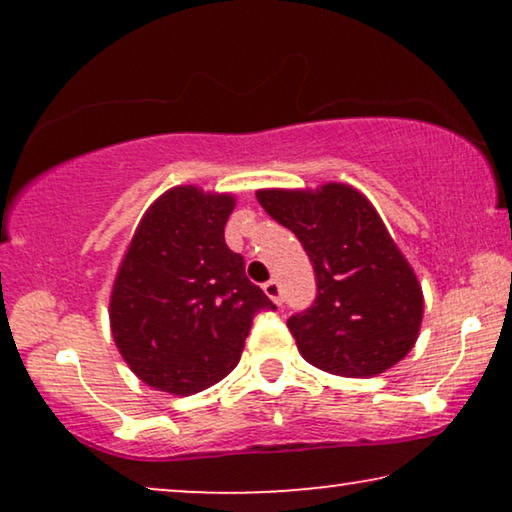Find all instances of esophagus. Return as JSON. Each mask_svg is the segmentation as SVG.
Instances as JSON below:
<instances>
[{
  "mask_svg": "<svg viewBox=\"0 0 512 512\" xmlns=\"http://www.w3.org/2000/svg\"><path fill=\"white\" fill-rule=\"evenodd\" d=\"M265 296H268L275 305H282V286H279L277 279H270V282L263 284Z\"/></svg>",
  "mask_w": 512,
  "mask_h": 512,
  "instance_id": "1",
  "label": "esophagus"
}]
</instances>
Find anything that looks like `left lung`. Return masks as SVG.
<instances>
[{
    "mask_svg": "<svg viewBox=\"0 0 512 512\" xmlns=\"http://www.w3.org/2000/svg\"><path fill=\"white\" fill-rule=\"evenodd\" d=\"M256 200L298 237L317 277L314 305L286 321L303 359L342 377H375L405 359L424 293L373 202L338 181L258 188Z\"/></svg>",
    "mask_w": 512,
    "mask_h": 512,
    "instance_id": "obj_1",
    "label": "left lung"
}]
</instances>
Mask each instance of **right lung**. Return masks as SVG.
Masks as SVG:
<instances>
[{
  "label": "right lung",
  "mask_w": 512,
  "mask_h": 512,
  "mask_svg": "<svg viewBox=\"0 0 512 512\" xmlns=\"http://www.w3.org/2000/svg\"><path fill=\"white\" fill-rule=\"evenodd\" d=\"M233 193L174 186L139 219L109 296V326L144 384L193 396L240 363L251 319L275 310L226 247Z\"/></svg>",
  "instance_id": "1"
}]
</instances>
